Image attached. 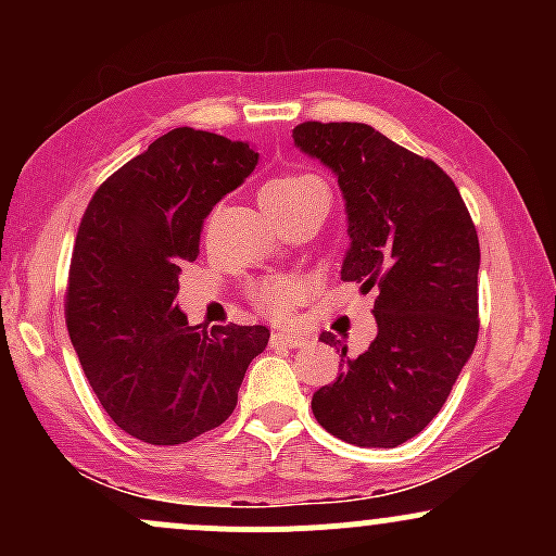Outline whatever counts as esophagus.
<instances>
[{
	"label": "esophagus",
	"instance_id": "34e87169",
	"mask_svg": "<svg viewBox=\"0 0 556 556\" xmlns=\"http://www.w3.org/2000/svg\"><path fill=\"white\" fill-rule=\"evenodd\" d=\"M300 344H303V337L298 331L277 329L271 334V348H300Z\"/></svg>",
	"mask_w": 556,
	"mask_h": 556
}]
</instances>
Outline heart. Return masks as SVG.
Here are the masks:
<instances>
[{"instance_id": "obj_1", "label": "heart", "mask_w": 556, "mask_h": 556, "mask_svg": "<svg viewBox=\"0 0 556 556\" xmlns=\"http://www.w3.org/2000/svg\"><path fill=\"white\" fill-rule=\"evenodd\" d=\"M318 198L329 201V188L314 172H285V175L274 177L261 188V206L274 219L292 212V208L305 206V203L318 201ZM292 295H295V290L285 279H266L253 290L258 308H264L266 314H282L287 305L292 303Z\"/></svg>"}]
</instances>
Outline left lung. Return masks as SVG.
<instances>
[{"mask_svg":"<svg viewBox=\"0 0 556 556\" xmlns=\"http://www.w3.org/2000/svg\"><path fill=\"white\" fill-rule=\"evenodd\" d=\"M295 146L340 182L350 248L344 282L376 290L374 342L342 353L337 381L311 407L331 437L397 446L442 410L478 340L481 248L460 190L442 167L363 123H303Z\"/></svg>","mask_w":556,"mask_h":556,"instance_id":"left-lung-1","label":"left lung"}]
</instances>
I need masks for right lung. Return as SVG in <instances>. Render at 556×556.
I'll list each match as a JSON object with an SVG mask.
<instances>
[{
	"label": "right lung",
	"instance_id": "add662e5",
	"mask_svg": "<svg viewBox=\"0 0 556 556\" xmlns=\"http://www.w3.org/2000/svg\"><path fill=\"white\" fill-rule=\"evenodd\" d=\"M245 140L175 127L96 190L75 238L65 316L88 384L146 444H182L232 416L266 327H190L175 305L203 219L256 169Z\"/></svg>",
	"mask_w": 556,
	"mask_h": 556
}]
</instances>
